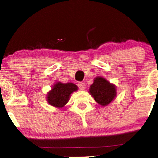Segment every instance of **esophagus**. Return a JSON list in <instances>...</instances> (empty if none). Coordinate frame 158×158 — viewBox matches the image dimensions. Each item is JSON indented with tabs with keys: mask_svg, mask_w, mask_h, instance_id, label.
<instances>
[{
	"mask_svg": "<svg viewBox=\"0 0 158 158\" xmlns=\"http://www.w3.org/2000/svg\"><path fill=\"white\" fill-rule=\"evenodd\" d=\"M78 86H79L80 90H84V89H85V88H86L85 84L83 83V82H79Z\"/></svg>",
	"mask_w": 158,
	"mask_h": 158,
	"instance_id": "esophagus-1",
	"label": "esophagus"
}]
</instances>
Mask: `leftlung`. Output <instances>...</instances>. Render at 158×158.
<instances>
[{
	"label": "left lung",
	"instance_id": "left-lung-1",
	"mask_svg": "<svg viewBox=\"0 0 158 158\" xmlns=\"http://www.w3.org/2000/svg\"><path fill=\"white\" fill-rule=\"evenodd\" d=\"M89 91L94 100L102 106L109 104L117 94L116 86L101 77L94 79Z\"/></svg>",
	"mask_w": 158,
	"mask_h": 158
}]
</instances>
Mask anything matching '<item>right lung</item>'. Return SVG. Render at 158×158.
I'll list each match as a JSON object with an SVG mask.
<instances>
[{
    "instance_id": "right-lung-1",
    "label": "right lung",
    "mask_w": 158,
    "mask_h": 158,
    "mask_svg": "<svg viewBox=\"0 0 158 158\" xmlns=\"http://www.w3.org/2000/svg\"><path fill=\"white\" fill-rule=\"evenodd\" d=\"M78 87L74 84H62L56 82L47 96L48 102L56 108H62L69 102L71 94L76 91Z\"/></svg>"
}]
</instances>
